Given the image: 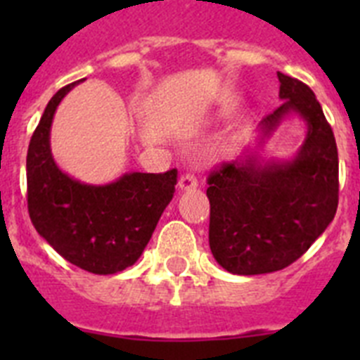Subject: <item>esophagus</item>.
<instances>
[{"mask_svg": "<svg viewBox=\"0 0 360 360\" xmlns=\"http://www.w3.org/2000/svg\"><path fill=\"white\" fill-rule=\"evenodd\" d=\"M198 186V178H196L195 171H184L182 176H180V180H178V187L180 189H193V187Z\"/></svg>", "mask_w": 360, "mask_h": 360, "instance_id": "esophagus-1", "label": "esophagus"}]
</instances>
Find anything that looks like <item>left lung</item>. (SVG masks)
I'll return each instance as SVG.
<instances>
[{
	"mask_svg": "<svg viewBox=\"0 0 360 360\" xmlns=\"http://www.w3.org/2000/svg\"><path fill=\"white\" fill-rule=\"evenodd\" d=\"M283 103L262 120L272 131L295 111L308 124L297 157L259 165L254 157L221 162L207 176L209 247L232 274L276 272L303 256L333 219L339 203V157L332 126L314 91L278 72Z\"/></svg>",
	"mask_w": 360,
	"mask_h": 360,
	"instance_id": "8db88e82",
	"label": "left lung"
}]
</instances>
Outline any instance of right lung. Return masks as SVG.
<instances>
[{"label": "right lung", "instance_id": "1", "mask_svg": "<svg viewBox=\"0 0 360 360\" xmlns=\"http://www.w3.org/2000/svg\"><path fill=\"white\" fill-rule=\"evenodd\" d=\"M50 98L27 153L32 224L66 262L91 274H115L141 257L178 182V171L128 173L110 186H86L56 165L50 126L61 98Z\"/></svg>", "mask_w": 360, "mask_h": 360}]
</instances>
